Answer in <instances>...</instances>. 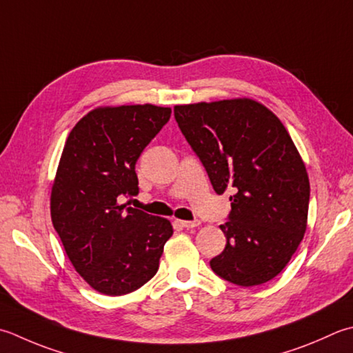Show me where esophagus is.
Segmentation results:
<instances>
[{"label": "esophagus", "mask_w": 353, "mask_h": 353, "mask_svg": "<svg viewBox=\"0 0 353 353\" xmlns=\"http://www.w3.org/2000/svg\"><path fill=\"white\" fill-rule=\"evenodd\" d=\"M177 223L181 225L182 228H186V230H190V228H196L200 225V220H177Z\"/></svg>", "instance_id": "obj_1"}]
</instances>
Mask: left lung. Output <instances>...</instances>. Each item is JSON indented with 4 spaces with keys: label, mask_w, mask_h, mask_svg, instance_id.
I'll return each mask as SVG.
<instances>
[{
    "label": "left lung",
    "mask_w": 353,
    "mask_h": 353,
    "mask_svg": "<svg viewBox=\"0 0 353 353\" xmlns=\"http://www.w3.org/2000/svg\"><path fill=\"white\" fill-rule=\"evenodd\" d=\"M182 134L208 172L214 191H234L219 277L257 286L285 269L307 226L309 177L281 121L248 98L176 105Z\"/></svg>",
    "instance_id": "1"
}]
</instances>
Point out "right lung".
I'll return each instance as SVG.
<instances>
[{"label":"right lung","instance_id":"1","mask_svg":"<svg viewBox=\"0 0 353 353\" xmlns=\"http://www.w3.org/2000/svg\"><path fill=\"white\" fill-rule=\"evenodd\" d=\"M170 116L151 103L98 107L65 141L52 222L76 272L101 294L125 295L153 279L172 236L170 220L119 203L139 192L136 162Z\"/></svg>","mask_w":353,"mask_h":353}]
</instances>
